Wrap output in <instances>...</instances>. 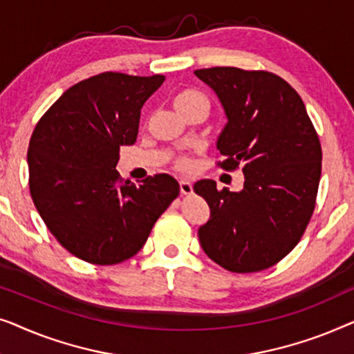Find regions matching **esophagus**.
I'll return each mask as SVG.
<instances>
[{
	"label": "esophagus",
	"mask_w": 354,
	"mask_h": 354,
	"mask_svg": "<svg viewBox=\"0 0 354 354\" xmlns=\"http://www.w3.org/2000/svg\"><path fill=\"white\" fill-rule=\"evenodd\" d=\"M178 187H180L182 195H190V193L193 192V185L188 180H180L178 182Z\"/></svg>",
	"instance_id": "obj_1"
}]
</instances>
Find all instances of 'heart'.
Returning <instances> with one entry per match:
<instances>
[{
  "label": "heart",
  "mask_w": 354,
  "mask_h": 354,
  "mask_svg": "<svg viewBox=\"0 0 354 354\" xmlns=\"http://www.w3.org/2000/svg\"><path fill=\"white\" fill-rule=\"evenodd\" d=\"M196 101H201V103H205V98H203V96L198 93V91L187 90V91H182V93L177 96L176 101H174V106H176V109H180V108H183V106H187L190 103H196ZM177 166L180 169H185L187 161H185V159H180V161L177 162Z\"/></svg>",
  "instance_id": "heart-1"
}]
</instances>
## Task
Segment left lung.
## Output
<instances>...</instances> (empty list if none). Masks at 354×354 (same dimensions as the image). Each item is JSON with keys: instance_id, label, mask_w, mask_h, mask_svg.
<instances>
[{"instance_id": "8db88e82", "label": "left lung", "mask_w": 354, "mask_h": 354, "mask_svg": "<svg viewBox=\"0 0 354 354\" xmlns=\"http://www.w3.org/2000/svg\"><path fill=\"white\" fill-rule=\"evenodd\" d=\"M214 91L227 124L216 147L240 192L200 180L209 221L198 229L201 248L230 272H258L285 258L301 239L316 206L322 149L299 95L279 75L239 67L195 71Z\"/></svg>"}]
</instances>
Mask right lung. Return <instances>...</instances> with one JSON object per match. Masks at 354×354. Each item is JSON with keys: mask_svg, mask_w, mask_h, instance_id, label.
I'll return each instance as SVG.
<instances>
[{"mask_svg": "<svg viewBox=\"0 0 354 354\" xmlns=\"http://www.w3.org/2000/svg\"><path fill=\"white\" fill-rule=\"evenodd\" d=\"M166 77L104 72L59 96L28 143V185L38 214L64 248L111 266L143 248L178 195L167 174L140 182L115 171L120 147L135 143L140 111Z\"/></svg>", "mask_w": 354, "mask_h": 354, "instance_id": "1", "label": "right lung"}]
</instances>
